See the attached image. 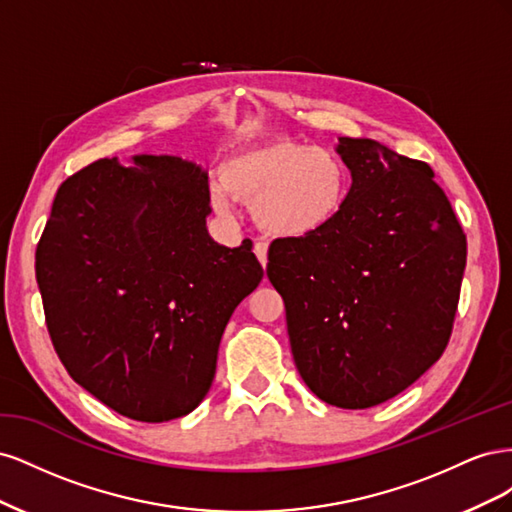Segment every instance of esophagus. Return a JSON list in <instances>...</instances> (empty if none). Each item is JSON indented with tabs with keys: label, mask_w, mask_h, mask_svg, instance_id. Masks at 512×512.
<instances>
[{
	"label": "esophagus",
	"mask_w": 512,
	"mask_h": 512,
	"mask_svg": "<svg viewBox=\"0 0 512 512\" xmlns=\"http://www.w3.org/2000/svg\"><path fill=\"white\" fill-rule=\"evenodd\" d=\"M267 252H269V245L265 241H256L254 243V254L260 260L262 267H267Z\"/></svg>",
	"instance_id": "1"
}]
</instances>
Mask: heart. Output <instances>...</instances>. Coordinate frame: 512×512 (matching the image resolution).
I'll use <instances>...</instances> for the list:
<instances>
[{
  "label": "heart",
  "instance_id": "heart-1",
  "mask_svg": "<svg viewBox=\"0 0 512 512\" xmlns=\"http://www.w3.org/2000/svg\"><path fill=\"white\" fill-rule=\"evenodd\" d=\"M348 185V168L335 151L273 138L226 158L220 179L209 183V198L222 215L232 213V196L245 200L262 230L305 237L335 220Z\"/></svg>",
  "mask_w": 512,
  "mask_h": 512
}]
</instances>
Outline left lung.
<instances>
[{
    "mask_svg": "<svg viewBox=\"0 0 512 512\" xmlns=\"http://www.w3.org/2000/svg\"><path fill=\"white\" fill-rule=\"evenodd\" d=\"M352 173L335 220L269 247L303 382L363 410L406 391L451 339L466 235L433 170L371 138H339Z\"/></svg>",
    "mask_w": 512,
    "mask_h": 512,
    "instance_id": "8db88e82",
    "label": "left lung"
}]
</instances>
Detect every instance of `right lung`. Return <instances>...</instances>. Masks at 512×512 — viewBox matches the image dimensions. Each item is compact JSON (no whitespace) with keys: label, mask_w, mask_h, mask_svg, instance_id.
<instances>
[{"label":"right lung","mask_w":512,"mask_h":512,"mask_svg":"<svg viewBox=\"0 0 512 512\" xmlns=\"http://www.w3.org/2000/svg\"><path fill=\"white\" fill-rule=\"evenodd\" d=\"M209 177L175 156L102 158L59 185L36 250L46 329L76 384L143 423L190 414L260 284L252 241L207 232Z\"/></svg>","instance_id":"right-lung-1"}]
</instances>
